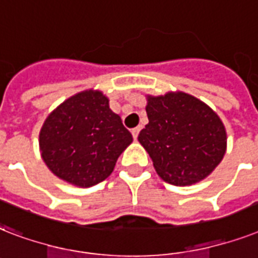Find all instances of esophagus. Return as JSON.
Here are the masks:
<instances>
[{"mask_svg":"<svg viewBox=\"0 0 258 258\" xmlns=\"http://www.w3.org/2000/svg\"><path fill=\"white\" fill-rule=\"evenodd\" d=\"M139 133H140V127H135V129H132V135H133V139H137L139 137Z\"/></svg>","mask_w":258,"mask_h":258,"instance_id":"1","label":"esophagus"}]
</instances>
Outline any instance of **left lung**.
Instances as JSON below:
<instances>
[{"mask_svg": "<svg viewBox=\"0 0 258 258\" xmlns=\"http://www.w3.org/2000/svg\"><path fill=\"white\" fill-rule=\"evenodd\" d=\"M149 122L139 141L159 176L169 184L188 185L205 179L226 151L222 121L197 98L184 93L148 97Z\"/></svg>", "mask_w": 258, "mask_h": 258, "instance_id": "8db88e82", "label": "left lung"}]
</instances>
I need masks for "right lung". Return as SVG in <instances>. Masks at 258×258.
<instances>
[{"instance_id": "right-lung-1", "label": "right lung", "mask_w": 258, "mask_h": 258, "mask_svg": "<svg viewBox=\"0 0 258 258\" xmlns=\"http://www.w3.org/2000/svg\"><path fill=\"white\" fill-rule=\"evenodd\" d=\"M132 141L121 117L109 109V99L91 90L63 102L40 132V151L48 168L79 187L105 180Z\"/></svg>"}]
</instances>
